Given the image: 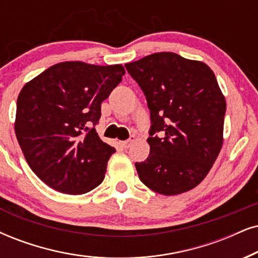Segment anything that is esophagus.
Instances as JSON below:
<instances>
[{
	"label": "esophagus",
	"mask_w": 258,
	"mask_h": 258,
	"mask_svg": "<svg viewBox=\"0 0 258 258\" xmlns=\"http://www.w3.org/2000/svg\"><path fill=\"white\" fill-rule=\"evenodd\" d=\"M133 140H135V137L131 136V137H130L128 139L125 140V142H121V143H120V145H121L123 149H127V148H128L130 145H131V143L133 142Z\"/></svg>",
	"instance_id": "esophagus-1"
}]
</instances>
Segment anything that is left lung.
<instances>
[{"label": "left lung", "mask_w": 258, "mask_h": 258, "mask_svg": "<svg viewBox=\"0 0 258 258\" xmlns=\"http://www.w3.org/2000/svg\"><path fill=\"white\" fill-rule=\"evenodd\" d=\"M148 101L150 155L136 163L140 181L176 195L206 177L223 145L225 97L205 63L158 52L125 64Z\"/></svg>", "instance_id": "8db88e82"}]
</instances>
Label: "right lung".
<instances>
[{"mask_svg": "<svg viewBox=\"0 0 258 258\" xmlns=\"http://www.w3.org/2000/svg\"><path fill=\"white\" fill-rule=\"evenodd\" d=\"M121 65L64 61L22 88L16 102L15 135L34 174L64 194H84L105 178L115 149L95 127L101 103L121 82Z\"/></svg>", "mask_w": 258, "mask_h": 258, "instance_id": "1", "label": "right lung"}]
</instances>
